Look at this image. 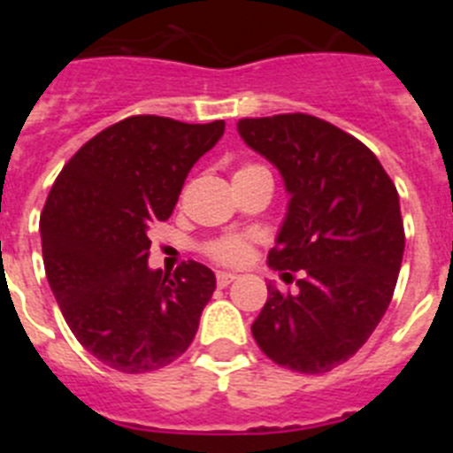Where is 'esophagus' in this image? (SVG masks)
Instances as JSON below:
<instances>
[{
	"label": "esophagus",
	"mask_w": 453,
	"mask_h": 453,
	"mask_svg": "<svg viewBox=\"0 0 453 453\" xmlns=\"http://www.w3.org/2000/svg\"><path fill=\"white\" fill-rule=\"evenodd\" d=\"M235 281V274H231V272H218V286L219 288H226L229 283Z\"/></svg>",
	"instance_id": "34e87169"
}]
</instances>
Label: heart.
I'll list each match as a JSON object with an SVG mask.
<instances>
[{"mask_svg":"<svg viewBox=\"0 0 453 453\" xmlns=\"http://www.w3.org/2000/svg\"><path fill=\"white\" fill-rule=\"evenodd\" d=\"M256 170H265V167L245 165V167H240L235 174H245V172H256ZM203 251H206L208 258H213V261L222 263V265H242L251 254V235H242V234L222 235V238L208 242V245L203 247Z\"/></svg>","mask_w":453,"mask_h":453,"instance_id":"heart-1","label":"heart"}]
</instances>
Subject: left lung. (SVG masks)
Returning <instances> with one entry per match:
<instances>
[{"instance_id": "8db88e82", "label": "left lung", "mask_w": 453, "mask_h": 453, "mask_svg": "<svg viewBox=\"0 0 453 453\" xmlns=\"http://www.w3.org/2000/svg\"><path fill=\"white\" fill-rule=\"evenodd\" d=\"M238 134L290 195L267 265L303 272L295 295L267 286L251 334L279 365L322 374L349 361L390 306L406 240L397 188L361 140L313 115L245 118Z\"/></svg>"}]
</instances>
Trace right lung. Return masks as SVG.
Wrapping results in <instances>:
<instances>
[{
    "mask_svg": "<svg viewBox=\"0 0 453 453\" xmlns=\"http://www.w3.org/2000/svg\"><path fill=\"white\" fill-rule=\"evenodd\" d=\"M224 119L134 115L97 134L56 177L40 215L47 281L72 334L127 374L158 370L190 347L215 274L195 261L150 270L151 224L165 222Z\"/></svg>",
    "mask_w": 453,
    "mask_h": 453,
    "instance_id": "right-lung-1",
    "label": "right lung"
}]
</instances>
